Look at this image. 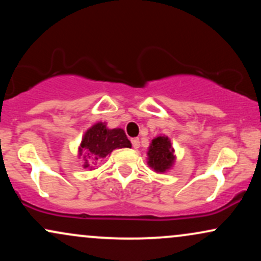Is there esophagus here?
Here are the masks:
<instances>
[{
	"mask_svg": "<svg viewBox=\"0 0 261 261\" xmlns=\"http://www.w3.org/2000/svg\"><path fill=\"white\" fill-rule=\"evenodd\" d=\"M131 142H133V147L134 148H139L140 147V140L139 139H133V140H131Z\"/></svg>",
	"mask_w": 261,
	"mask_h": 261,
	"instance_id": "esophagus-1",
	"label": "esophagus"
}]
</instances>
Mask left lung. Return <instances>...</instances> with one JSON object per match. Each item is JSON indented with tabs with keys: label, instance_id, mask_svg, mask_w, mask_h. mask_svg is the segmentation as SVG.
I'll return each instance as SVG.
<instances>
[{
	"label": "left lung",
	"instance_id": "left-lung-1",
	"mask_svg": "<svg viewBox=\"0 0 261 261\" xmlns=\"http://www.w3.org/2000/svg\"><path fill=\"white\" fill-rule=\"evenodd\" d=\"M176 155L172 142L166 135L155 136L149 143L147 151V164L155 173H166L174 166Z\"/></svg>",
	"mask_w": 261,
	"mask_h": 261
}]
</instances>
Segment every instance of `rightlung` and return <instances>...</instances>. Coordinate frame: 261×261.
I'll return each instance as SVG.
<instances>
[{
	"mask_svg": "<svg viewBox=\"0 0 261 261\" xmlns=\"http://www.w3.org/2000/svg\"><path fill=\"white\" fill-rule=\"evenodd\" d=\"M118 148H131L125 131L119 127H107V122H95L86 131L79 146V155H82L85 162L82 167L95 169L93 166Z\"/></svg>",
	"mask_w": 261,
	"mask_h": 261,
	"instance_id": "right-lung-1",
	"label": "right lung"
}]
</instances>
